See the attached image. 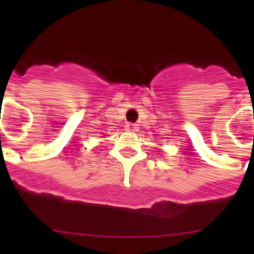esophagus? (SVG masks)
I'll return each mask as SVG.
<instances>
[{"instance_id":"obj_1","label":"esophagus","mask_w":254,"mask_h":254,"mask_svg":"<svg viewBox=\"0 0 254 254\" xmlns=\"http://www.w3.org/2000/svg\"><path fill=\"white\" fill-rule=\"evenodd\" d=\"M126 131H129V132H136L137 131V125H134V123H126Z\"/></svg>"}]
</instances>
